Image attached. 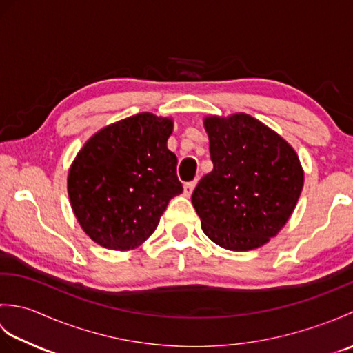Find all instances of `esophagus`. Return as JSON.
Wrapping results in <instances>:
<instances>
[{
  "label": "esophagus",
  "mask_w": 353,
  "mask_h": 353,
  "mask_svg": "<svg viewBox=\"0 0 353 353\" xmlns=\"http://www.w3.org/2000/svg\"><path fill=\"white\" fill-rule=\"evenodd\" d=\"M196 185H197V181L186 182V183L183 185V194H185L186 197H190V196H191L192 191H194V188H196Z\"/></svg>",
  "instance_id": "1"
}]
</instances>
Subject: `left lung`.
<instances>
[{"label":"left lung","instance_id":"8db88e82","mask_svg":"<svg viewBox=\"0 0 353 353\" xmlns=\"http://www.w3.org/2000/svg\"><path fill=\"white\" fill-rule=\"evenodd\" d=\"M214 170L200 179L192 206L205 235L223 249H258L288 221L303 188L294 150L245 114L206 117Z\"/></svg>","mask_w":353,"mask_h":353}]
</instances>
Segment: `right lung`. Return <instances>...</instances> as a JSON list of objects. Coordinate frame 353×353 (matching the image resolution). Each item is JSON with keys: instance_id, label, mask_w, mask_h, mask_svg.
Returning <instances> with one entry per match:
<instances>
[{"instance_id": "1", "label": "right lung", "mask_w": 353, "mask_h": 353, "mask_svg": "<svg viewBox=\"0 0 353 353\" xmlns=\"http://www.w3.org/2000/svg\"><path fill=\"white\" fill-rule=\"evenodd\" d=\"M171 132V118L144 112L104 127L77 153L68 196L92 241L130 250L156 230L168 201L183 191L167 147Z\"/></svg>"}]
</instances>
